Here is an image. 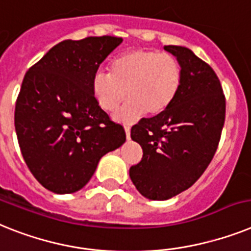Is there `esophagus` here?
Wrapping results in <instances>:
<instances>
[{
	"label": "esophagus",
	"instance_id": "34e87169",
	"mask_svg": "<svg viewBox=\"0 0 251 251\" xmlns=\"http://www.w3.org/2000/svg\"><path fill=\"white\" fill-rule=\"evenodd\" d=\"M125 132H126V138L127 140L130 139V126L129 125H125Z\"/></svg>",
	"mask_w": 251,
	"mask_h": 251
}]
</instances>
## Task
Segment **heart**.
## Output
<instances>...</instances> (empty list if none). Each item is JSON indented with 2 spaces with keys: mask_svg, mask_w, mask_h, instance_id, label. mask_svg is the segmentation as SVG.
Wrapping results in <instances>:
<instances>
[{
  "mask_svg": "<svg viewBox=\"0 0 251 251\" xmlns=\"http://www.w3.org/2000/svg\"><path fill=\"white\" fill-rule=\"evenodd\" d=\"M109 74L97 73L92 93L100 107L115 112L127 98L117 120L134 122L145 112L151 116L165 112L180 90L181 67L176 57L153 50H126L109 62Z\"/></svg>",
  "mask_w": 251,
  "mask_h": 251,
  "instance_id": "heart-1",
  "label": "heart"
}]
</instances>
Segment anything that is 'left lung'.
<instances>
[{
    "label": "left lung",
    "instance_id": "8db88e82",
    "mask_svg": "<svg viewBox=\"0 0 251 251\" xmlns=\"http://www.w3.org/2000/svg\"><path fill=\"white\" fill-rule=\"evenodd\" d=\"M181 67L180 90L165 112L142 119L131 139L143 158L130 178L143 197L167 201L189 189L212 161L225 124L226 100L213 69L181 46H165Z\"/></svg>",
    "mask_w": 251,
    "mask_h": 251
}]
</instances>
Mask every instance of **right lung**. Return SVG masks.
I'll list each match as a JSON object with an SVG mask.
<instances>
[{
  "instance_id": "right-lung-1",
  "label": "right lung",
  "mask_w": 251,
  "mask_h": 251,
  "mask_svg": "<svg viewBox=\"0 0 251 251\" xmlns=\"http://www.w3.org/2000/svg\"><path fill=\"white\" fill-rule=\"evenodd\" d=\"M117 37L61 42L25 74L15 106V130L24 161L38 182L56 194L83 189L100 158L120 148L125 130L111 121L92 93Z\"/></svg>"
}]
</instances>
